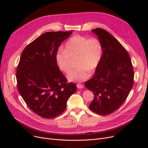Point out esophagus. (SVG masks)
<instances>
[{
	"mask_svg": "<svg viewBox=\"0 0 148 148\" xmlns=\"http://www.w3.org/2000/svg\"><path fill=\"white\" fill-rule=\"evenodd\" d=\"M77 87L79 89H82L84 88V85L82 84H77Z\"/></svg>",
	"mask_w": 148,
	"mask_h": 148,
	"instance_id": "34e87169",
	"label": "esophagus"
}]
</instances>
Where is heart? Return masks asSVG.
<instances>
[{"mask_svg": "<svg viewBox=\"0 0 148 148\" xmlns=\"http://www.w3.org/2000/svg\"><path fill=\"white\" fill-rule=\"evenodd\" d=\"M102 51V45L97 38L88 39L77 35L66 41L64 50L58 51L55 60L59 69L67 73L71 68L72 59L75 58V65L78 67L70 71L67 78L70 82H82L89 78V71H94L98 67Z\"/></svg>", "mask_w": 148, "mask_h": 148, "instance_id": "obj_1", "label": "heart"}]
</instances>
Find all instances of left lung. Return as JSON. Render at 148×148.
<instances>
[{"label":"left lung","instance_id":"1","mask_svg":"<svg viewBox=\"0 0 148 148\" xmlns=\"http://www.w3.org/2000/svg\"><path fill=\"white\" fill-rule=\"evenodd\" d=\"M92 31L102 45L103 54L94 77L85 86L94 95L90 109L105 116L118 110L126 100L134 74L129 54L122 44L104 29Z\"/></svg>","mask_w":148,"mask_h":148}]
</instances>
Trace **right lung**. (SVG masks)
<instances>
[{
    "mask_svg": "<svg viewBox=\"0 0 148 148\" xmlns=\"http://www.w3.org/2000/svg\"><path fill=\"white\" fill-rule=\"evenodd\" d=\"M73 33L48 32L38 37L23 51L17 69L20 94L30 109L46 119L63 113L68 98L77 90L56 64L59 47Z\"/></svg>",
    "mask_w": 148,
    "mask_h": 148,
    "instance_id": "add662e5",
    "label": "right lung"
}]
</instances>
